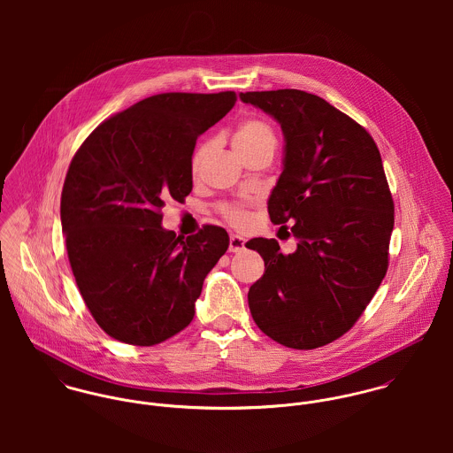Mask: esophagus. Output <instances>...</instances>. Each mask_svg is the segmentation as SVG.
I'll return each instance as SVG.
<instances>
[{"label":"esophagus","instance_id":"1","mask_svg":"<svg viewBox=\"0 0 453 453\" xmlns=\"http://www.w3.org/2000/svg\"><path fill=\"white\" fill-rule=\"evenodd\" d=\"M244 244H246V239H244V237L232 234V235H230L228 251H230V253H241V251L244 250Z\"/></svg>","mask_w":453,"mask_h":453}]
</instances>
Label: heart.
<instances>
[{"instance_id":"heart-1","label":"heart","mask_w":453,"mask_h":453,"mask_svg":"<svg viewBox=\"0 0 453 453\" xmlns=\"http://www.w3.org/2000/svg\"><path fill=\"white\" fill-rule=\"evenodd\" d=\"M232 144H234V150L235 151H248V150H257V148H273L275 144V137H273V132L272 129L261 122V120H246L242 122L234 137H232ZM202 155H203V150H196L194 155V160H192V167L196 169L200 160H202ZM219 212L234 225L241 226L248 221V211H246V205L244 203H221L219 205Z\"/></svg>"}]
</instances>
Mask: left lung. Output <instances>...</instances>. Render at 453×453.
Masks as SVG:
<instances>
[{
	"label": "left lung",
	"mask_w": 453,
	"mask_h": 453,
	"mask_svg": "<svg viewBox=\"0 0 453 453\" xmlns=\"http://www.w3.org/2000/svg\"><path fill=\"white\" fill-rule=\"evenodd\" d=\"M241 99L280 124L284 167L268 214L298 239L291 255L275 239L246 244L265 261L250 311L272 340L318 349L354 326L386 277L394 202L382 157L365 127L319 96L280 88Z\"/></svg>",
	"instance_id": "1"
}]
</instances>
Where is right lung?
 <instances>
[{"instance_id": "obj_1", "label": "right lung", "mask_w": 453, "mask_h": 453, "mask_svg": "<svg viewBox=\"0 0 453 453\" xmlns=\"http://www.w3.org/2000/svg\"><path fill=\"white\" fill-rule=\"evenodd\" d=\"M235 101V92L146 97L104 120L73 157L61 196L67 258L111 338L150 347L192 323L203 279L230 239L214 225L176 237L160 211L190 195L196 137Z\"/></svg>"}]
</instances>
